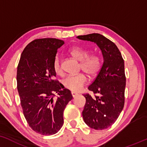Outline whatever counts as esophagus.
I'll list each match as a JSON object with an SVG mask.
<instances>
[{"label":"esophagus","instance_id":"esophagus-1","mask_svg":"<svg viewBox=\"0 0 147 147\" xmlns=\"http://www.w3.org/2000/svg\"><path fill=\"white\" fill-rule=\"evenodd\" d=\"M71 94H72V97H73V98H75V97H76L77 96V95H78V94L75 92H72Z\"/></svg>","mask_w":147,"mask_h":147}]
</instances>
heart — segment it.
I'll use <instances>...</instances> for the list:
<instances>
[{"label":"heart","mask_w":147,"mask_h":147,"mask_svg":"<svg viewBox=\"0 0 147 147\" xmlns=\"http://www.w3.org/2000/svg\"><path fill=\"white\" fill-rule=\"evenodd\" d=\"M69 53L75 59L80 61L79 69L82 70L90 78H93L99 72L101 68V60L96 55H90V51L80 47H74L70 49ZM53 69L55 75L62 76L63 69L60 57H55ZM87 82V77L83 73H79L75 75H70L63 79L62 84L66 89L72 92H78Z\"/></svg>","instance_id":"obj_1"}]
</instances>
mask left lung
<instances>
[{
  "label": "left lung",
  "instance_id": "8db88e82",
  "mask_svg": "<svg viewBox=\"0 0 147 147\" xmlns=\"http://www.w3.org/2000/svg\"><path fill=\"white\" fill-rule=\"evenodd\" d=\"M77 38L95 42L103 57L101 68L88 86L94 96L89 93L84 94L86 102L82 115L84 122L90 127L105 129L116 122L125 105L124 59L114 42L99 33L79 35Z\"/></svg>",
  "mask_w": 147,
  "mask_h": 147
}]
</instances>
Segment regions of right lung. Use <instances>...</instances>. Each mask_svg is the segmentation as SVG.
<instances>
[{"label": "right lung", "mask_w": 147, "mask_h": 147, "mask_svg": "<svg viewBox=\"0 0 147 147\" xmlns=\"http://www.w3.org/2000/svg\"><path fill=\"white\" fill-rule=\"evenodd\" d=\"M64 41L33 40L24 48L17 68V88L29 126L44 136L53 135L63 124V110L72 99L70 90L55 79L53 63ZM63 89H62V88ZM58 94L54 98L55 94Z\"/></svg>", "instance_id": "1"}]
</instances>
